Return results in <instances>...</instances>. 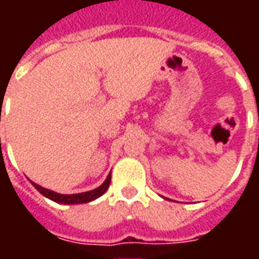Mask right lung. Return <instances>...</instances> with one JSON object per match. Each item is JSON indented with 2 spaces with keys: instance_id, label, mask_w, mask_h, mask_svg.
<instances>
[{
  "instance_id": "obj_1",
  "label": "right lung",
  "mask_w": 259,
  "mask_h": 259,
  "mask_svg": "<svg viewBox=\"0 0 259 259\" xmlns=\"http://www.w3.org/2000/svg\"><path fill=\"white\" fill-rule=\"evenodd\" d=\"M109 183H111V174L108 175V178L104 180V183H102L101 186H98L94 190L85 191V193H79V194H59V193H55V191L53 190L44 189L41 186L36 185L34 182H31V185L34 186L37 190L40 191L44 197H47V198L55 201V202H58V204H66V205H72V204H85V202L97 200L98 197H101V195L108 190Z\"/></svg>"
}]
</instances>
